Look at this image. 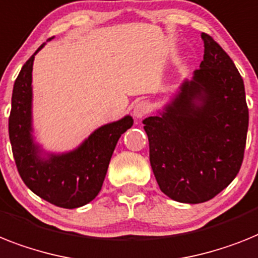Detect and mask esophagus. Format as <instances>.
Returning a JSON list of instances; mask_svg holds the SVG:
<instances>
[{
  "instance_id": "34e87169",
  "label": "esophagus",
  "mask_w": 258,
  "mask_h": 258,
  "mask_svg": "<svg viewBox=\"0 0 258 258\" xmlns=\"http://www.w3.org/2000/svg\"><path fill=\"white\" fill-rule=\"evenodd\" d=\"M149 110H150V105L146 101H138L133 108V116L136 118H142L149 113Z\"/></svg>"
}]
</instances>
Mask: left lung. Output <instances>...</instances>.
Wrapping results in <instances>:
<instances>
[{
	"label": "left lung",
	"mask_w": 258,
	"mask_h": 258,
	"mask_svg": "<svg viewBox=\"0 0 258 258\" xmlns=\"http://www.w3.org/2000/svg\"><path fill=\"white\" fill-rule=\"evenodd\" d=\"M204 56L192 79L155 116L146 117L150 165L172 201L203 203L224 190L244 158L249 113L241 75L228 54L202 33Z\"/></svg>",
	"instance_id": "1"
}]
</instances>
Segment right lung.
<instances>
[{
	"instance_id": "obj_1",
	"label": "right lung",
	"mask_w": 258,
	"mask_h": 258,
	"mask_svg": "<svg viewBox=\"0 0 258 258\" xmlns=\"http://www.w3.org/2000/svg\"><path fill=\"white\" fill-rule=\"evenodd\" d=\"M44 44L23 64L14 83L9 138L17 169L25 184L48 203L71 210L86 206L97 197L117 141L132 127L133 118L126 114L121 120L97 127L71 152H46L34 140L31 86L34 57Z\"/></svg>"
}]
</instances>
